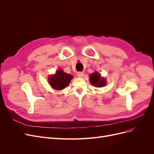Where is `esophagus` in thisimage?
<instances>
[{
    "mask_svg": "<svg viewBox=\"0 0 154 154\" xmlns=\"http://www.w3.org/2000/svg\"><path fill=\"white\" fill-rule=\"evenodd\" d=\"M77 76H78V77H79V78H82V77L83 76V72H81V71L78 72Z\"/></svg>",
    "mask_w": 154,
    "mask_h": 154,
    "instance_id": "obj_1",
    "label": "esophagus"
}]
</instances>
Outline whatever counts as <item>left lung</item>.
Masks as SVG:
<instances>
[{
    "label": "left lung",
    "mask_w": 154,
    "mask_h": 154,
    "mask_svg": "<svg viewBox=\"0 0 154 154\" xmlns=\"http://www.w3.org/2000/svg\"><path fill=\"white\" fill-rule=\"evenodd\" d=\"M89 78H90L89 80L92 84L93 85L97 87H103V86H105V83H106L105 79L101 78L99 73L97 72L91 74Z\"/></svg>",
    "instance_id": "8db88e82"
}]
</instances>
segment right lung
Segmentation results:
<instances>
[{"label": "right lung", "instance_id": "right-lung-1", "mask_svg": "<svg viewBox=\"0 0 154 154\" xmlns=\"http://www.w3.org/2000/svg\"><path fill=\"white\" fill-rule=\"evenodd\" d=\"M72 78V75L64 72L62 69H59L54 75L49 78V83L54 89L62 90L68 86Z\"/></svg>", "mask_w": 154, "mask_h": 154}]
</instances>
